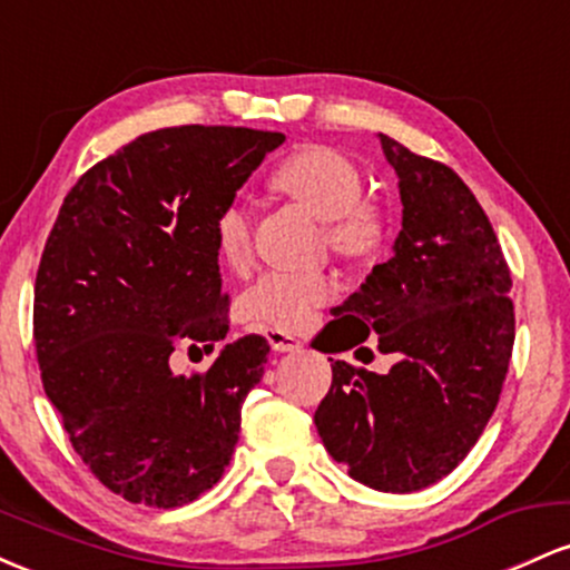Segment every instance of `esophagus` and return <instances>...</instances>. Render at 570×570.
<instances>
[{"instance_id":"34e87169","label":"esophagus","mask_w":570,"mask_h":570,"mask_svg":"<svg viewBox=\"0 0 570 570\" xmlns=\"http://www.w3.org/2000/svg\"><path fill=\"white\" fill-rule=\"evenodd\" d=\"M265 337H267V343H271V348L278 351V353L303 348V343H299L297 337L289 335V332H284V330H267Z\"/></svg>"}]
</instances>
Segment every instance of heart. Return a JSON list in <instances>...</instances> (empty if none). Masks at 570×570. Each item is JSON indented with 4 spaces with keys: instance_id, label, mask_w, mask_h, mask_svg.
Here are the masks:
<instances>
[{
    "instance_id": "1",
    "label": "heart",
    "mask_w": 570,
    "mask_h": 570,
    "mask_svg": "<svg viewBox=\"0 0 570 570\" xmlns=\"http://www.w3.org/2000/svg\"><path fill=\"white\" fill-rule=\"evenodd\" d=\"M273 187L289 195L326 225L330 246L343 257H367L381 246L383 225L375 208L362 200L364 181L356 166L335 149L305 147L273 171ZM217 252L227 265H244L252 254V227L238 206H227L214 222ZM335 297L326 273H265L240 297V316L271 330H297L316 307Z\"/></svg>"
}]
</instances>
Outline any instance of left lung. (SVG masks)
<instances>
[{"instance_id":"obj_1","label":"left lung","mask_w":570,"mask_h":570,"mask_svg":"<svg viewBox=\"0 0 570 570\" xmlns=\"http://www.w3.org/2000/svg\"><path fill=\"white\" fill-rule=\"evenodd\" d=\"M377 136L399 179L402 230L394 257L332 311L330 326L351 322L364 335L318 351H348L372 332L396 362L385 375L332 364V389L313 421L353 480L412 493L453 472L499 404L514 345L512 276L461 176Z\"/></svg>"}]
</instances>
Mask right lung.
<instances>
[{
  "mask_svg": "<svg viewBox=\"0 0 570 570\" xmlns=\"http://www.w3.org/2000/svg\"><path fill=\"white\" fill-rule=\"evenodd\" d=\"M284 134L179 126L96 163L63 198L39 259L35 343L71 448L130 503L174 509L219 482L265 337L227 343L203 375L174 348L227 335L214 222Z\"/></svg>",
  "mask_w": 570,
  "mask_h": 570,
  "instance_id": "add662e5",
  "label": "right lung"
}]
</instances>
